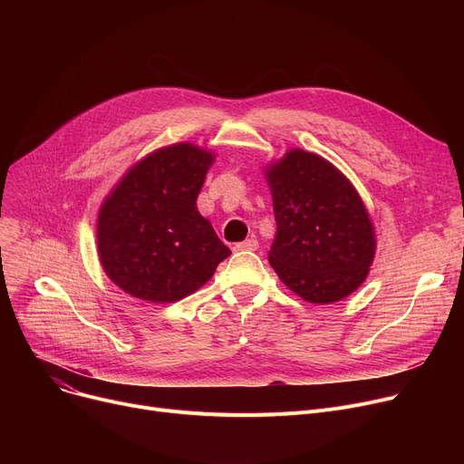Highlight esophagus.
I'll use <instances>...</instances> for the list:
<instances>
[{
	"instance_id": "obj_1",
	"label": "esophagus",
	"mask_w": 464,
	"mask_h": 464,
	"mask_svg": "<svg viewBox=\"0 0 464 464\" xmlns=\"http://www.w3.org/2000/svg\"><path fill=\"white\" fill-rule=\"evenodd\" d=\"M237 252H254L259 248V242L256 238H246L245 242H238V245L233 246Z\"/></svg>"
}]
</instances>
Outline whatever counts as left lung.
I'll use <instances>...</instances> for the list:
<instances>
[{
	"label": "left lung",
	"instance_id": "left-lung-1",
	"mask_svg": "<svg viewBox=\"0 0 464 464\" xmlns=\"http://www.w3.org/2000/svg\"><path fill=\"white\" fill-rule=\"evenodd\" d=\"M263 173L276 218L269 263L278 278L312 304L353 294L376 254L372 219L355 186L331 161L301 149Z\"/></svg>",
	"mask_w": 464,
	"mask_h": 464
}]
</instances>
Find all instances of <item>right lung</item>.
I'll use <instances>...</instances> for the list:
<instances>
[{
	"mask_svg": "<svg viewBox=\"0 0 464 464\" xmlns=\"http://www.w3.org/2000/svg\"><path fill=\"white\" fill-rule=\"evenodd\" d=\"M212 163L214 154L198 144H169L131 165L109 191L97 216V254L128 295L177 303L231 256L198 210Z\"/></svg>",
	"mask_w": 464,
	"mask_h": 464,
	"instance_id": "add662e5",
	"label": "right lung"
}]
</instances>
